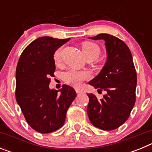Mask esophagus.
Instances as JSON below:
<instances>
[{
  "mask_svg": "<svg viewBox=\"0 0 152 152\" xmlns=\"http://www.w3.org/2000/svg\"><path fill=\"white\" fill-rule=\"evenodd\" d=\"M76 93H77V94H82L83 91H80V90H76Z\"/></svg>",
  "mask_w": 152,
  "mask_h": 152,
  "instance_id": "esophagus-1",
  "label": "esophagus"
}]
</instances>
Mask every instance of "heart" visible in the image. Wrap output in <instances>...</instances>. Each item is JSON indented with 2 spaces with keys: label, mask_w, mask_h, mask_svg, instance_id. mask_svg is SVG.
I'll list each match as a JSON object with an SVG mask.
<instances>
[{
  "label": "heart",
  "mask_w": 152,
  "mask_h": 152,
  "mask_svg": "<svg viewBox=\"0 0 152 152\" xmlns=\"http://www.w3.org/2000/svg\"><path fill=\"white\" fill-rule=\"evenodd\" d=\"M84 54L86 58L94 57L96 58L100 52V47L96 43L92 42L86 41L81 44ZM61 48L58 49L54 53V60L56 62H58L61 60ZM91 77V75L89 72L86 71H77V70H69L68 72L64 74V80L67 84L74 87H79L82 84L84 80H88Z\"/></svg>",
  "instance_id": "1"
}]
</instances>
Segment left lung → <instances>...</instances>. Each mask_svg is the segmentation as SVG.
Listing matches in <instances>:
<instances>
[{"mask_svg": "<svg viewBox=\"0 0 152 152\" xmlns=\"http://www.w3.org/2000/svg\"><path fill=\"white\" fill-rule=\"evenodd\" d=\"M90 39L105 41L107 60L89 84L107 94L100 100L93 94H88V117L96 128L116 129L128 119L135 103L137 75L132 56L127 45L116 36L100 33Z\"/></svg>", "mask_w": 152, "mask_h": 152, "instance_id": "obj_1", "label": "left lung"}]
</instances>
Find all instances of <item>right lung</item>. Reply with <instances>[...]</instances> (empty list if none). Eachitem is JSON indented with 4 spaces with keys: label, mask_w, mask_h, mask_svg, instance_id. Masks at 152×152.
Listing matches in <instances>:
<instances>
[{
    "label": "right lung",
    "mask_w": 152,
    "mask_h": 152,
    "mask_svg": "<svg viewBox=\"0 0 152 152\" xmlns=\"http://www.w3.org/2000/svg\"><path fill=\"white\" fill-rule=\"evenodd\" d=\"M69 39L43 36L23 51L16 70V100L30 127L40 133L56 131L64 125L76 92L68 85L58 91L49 88L54 77V53Z\"/></svg>",
    "instance_id": "1"
}]
</instances>
